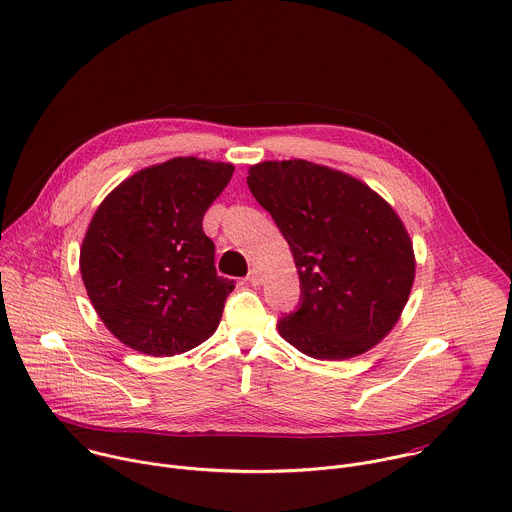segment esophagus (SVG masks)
Returning a JSON list of instances; mask_svg holds the SVG:
<instances>
[{"label": "esophagus", "mask_w": 512, "mask_h": 512, "mask_svg": "<svg viewBox=\"0 0 512 512\" xmlns=\"http://www.w3.org/2000/svg\"><path fill=\"white\" fill-rule=\"evenodd\" d=\"M247 281H249L251 285H261V283H263V275H261V271H259V269H251V271H249Z\"/></svg>", "instance_id": "1"}]
</instances>
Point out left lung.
I'll list each match as a JSON object with an SVG mask.
<instances>
[{
    "label": "left lung",
    "instance_id": "left-lung-1",
    "mask_svg": "<svg viewBox=\"0 0 512 512\" xmlns=\"http://www.w3.org/2000/svg\"><path fill=\"white\" fill-rule=\"evenodd\" d=\"M247 185L295 259L301 307L277 331L315 360L366 354L398 323L416 275L412 239L364 181L303 158L265 160Z\"/></svg>",
    "mask_w": 512,
    "mask_h": 512
}]
</instances>
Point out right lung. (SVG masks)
I'll return each mask as SVG.
<instances>
[{"mask_svg": "<svg viewBox=\"0 0 512 512\" xmlns=\"http://www.w3.org/2000/svg\"><path fill=\"white\" fill-rule=\"evenodd\" d=\"M231 162L177 156L140 168L98 205L80 247L86 293L108 331L146 356L185 354L219 327L231 279L203 217Z\"/></svg>", "mask_w": 512, "mask_h": 512, "instance_id": "add662e5", "label": "right lung"}]
</instances>
